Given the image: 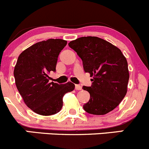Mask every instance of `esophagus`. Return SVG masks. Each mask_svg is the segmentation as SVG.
Here are the masks:
<instances>
[{
    "instance_id": "esophagus-1",
    "label": "esophagus",
    "mask_w": 149,
    "mask_h": 149,
    "mask_svg": "<svg viewBox=\"0 0 149 149\" xmlns=\"http://www.w3.org/2000/svg\"><path fill=\"white\" fill-rule=\"evenodd\" d=\"M75 89L77 91H80L82 89V86L80 85H75Z\"/></svg>"
}]
</instances>
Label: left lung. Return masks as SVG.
<instances>
[{
  "label": "left lung",
  "instance_id": "left-lung-1",
  "mask_svg": "<svg viewBox=\"0 0 149 149\" xmlns=\"http://www.w3.org/2000/svg\"><path fill=\"white\" fill-rule=\"evenodd\" d=\"M69 46L82 59L85 72L93 77L91 86H83L90 93L83 109L93 115H104L114 110L125 97L130 78L128 63L121 51L96 36L78 38Z\"/></svg>",
  "mask_w": 149,
  "mask_h": 149
}]
</instances>
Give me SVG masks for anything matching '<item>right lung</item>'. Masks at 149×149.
<instances>
[{
    "mask_svg": "<svg viewBox=\"0 0 149 149\" xmlns=\"http://www.w3.org/2000/svg\"><path fill=\"white\" fill-rule=\"evenodd\" d=\"M67 42L60 39L42 41L27 48L19 56L14 76L18 91L30 109L42 116L58 113L65 93L74 89L71 82L49 83V73L56 72L58 57Z\"/></svg>",
    "mask_w": 149,
    "mask_h": 149,
    "instance_id": "1",
    "label": "right lung"
}]
</instances>
